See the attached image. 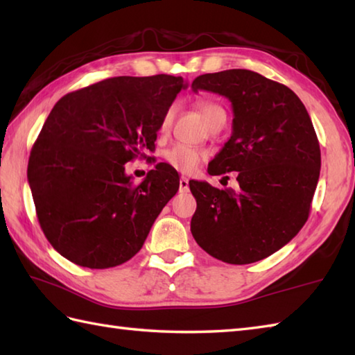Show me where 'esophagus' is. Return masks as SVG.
<instances>
[{"instance_id":"obj_1","label":"esophagus","mask_w":355,"mask_h":355,"mask_svg":"<svg viewBox=\"0 0 355 355\" xmlns=\"http://www.w3.org/2000/svg\"><path fill=\"white\" fill-rule=\"evenodd\" d=\"M189 191V180L186 177L180 178V192H187Z\"/></svg>"}]
</instances>
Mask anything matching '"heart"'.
Segmentation results:
<instances>
[{"label": "heart", "instance_id": "heart-1", "mask_svg": "<svg viewBox=\"0 0 355 355\" xmlns=\"http://www.w3.org/2000/svg\"><path fill=\"white\" fill-rule=\"evenodd\" d=\"M198 108L201 111L202 117L205 120H207L210 116L216 112L218 110H223L220 105H216L214 102H207V101H202L198 103ZM171 119H172V111H168L164 114L163 120H162V131L168 130V126L171 123ZM164 158L168 164H171L173 169H177L180 172H192L197 169V166L200 164V162L205 158V153L200 149H195L192 146H184V145H177L171 149H168L164 153Z\"/></svg>", "mask_w": 355, "mask_h": 355}]
</instances>
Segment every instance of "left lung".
I'll list each match as a JSON object with an SVG mask.
<instances>
[{
    "instance_id": "1",
    "label": "left lung",
    "mask_w": 355,
    "mask_h": 355,
    "mask_svg": "<svg viewBox=\"0 0 355 355\" xmlns=\"http://www.w3.org/2000/svg\"><path fill=\"white\" fill-rule=\"evenodd\" d=\"M192 89L232 102V135L207 172L235 171L239 183L233 191L191 180L197 200L192 235L223 262L261 261L288 244L310 215L320 173V146L310 114L288 87L250 70L201 74Z\"/></svg>"
}]
</instances>
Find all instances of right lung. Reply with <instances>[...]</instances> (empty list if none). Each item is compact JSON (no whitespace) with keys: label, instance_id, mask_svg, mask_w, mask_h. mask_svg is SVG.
Returning <instances> with one entry per match:
<instances>
[{"label":"right lung","instance_id":"right-lung-1","mask_svg":"<svg viewBox=\"0 0 355 355\" xmlns=\"http://www.w3.org/2000/svg\"><path fill=\"white\" fill-rule=\"evenodd\" d=\"M186 87L169 74L119 76L65 94L53 107L27 177L44 235L64 258L110 268L140 250L180 177L157 163L134 184L125 163L155 149L162 120Z\"/></svg>","mask_w":355,"mask_h":355}]
</instances>
